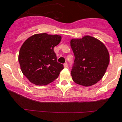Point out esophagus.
<instances>
[{
    "label": "esophagus",
    "instance_id": "1",
    "mask_svg": "<svg viewBox=\"0 0 122 122\" xmlns=\"http://www.w3.org/2000/svg\"><path fill=\"white\" fill-rule=\"evenodd\" d=\"M64 67L65 68H68V64L65 63L64 64Z\"/></svg>",
    "mask_w": 122,
    "mask_h": 122
}]
</instances>
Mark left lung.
I'll list each match as a JSON object with an SVG mask.
<instances>
[{
	"label": "left lung",
	"instance_id": "obj_1",
	"mask_svg": "<svg viewBox=\"0 0 122 122\" xmlns=\"http://www.w3.org/2000/svg\"><path fill=\"white\" fill-rule=\"evenodd\" d=\"M74 54V65L71 71L73 81L84 86L98 83L106 72L110 61L109 51L99 39L90 36L70 40Z\"/></svg>",
	"mask_w": 122,
	"mask_h": 122
}]
</instances>
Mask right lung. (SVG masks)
<instances>
[{
  "label": "right lung",
  "instance_id": "add662e5",
  "mask_svg": "<svg viewBox=\"0 0 122 122\" xmlns=\"http://www.w3.org/2000/svg\"><path fill=\"white\" fill-rule=\"evenodd\" d=\"M61 36L37 33L25 41L20 48L19 62L22 74L36 85H46L58 77L63 65L57 63L54 47Z\"/></svg>",
  "mask_w": 122,
  "mask_h": 122
}]
</instances>
